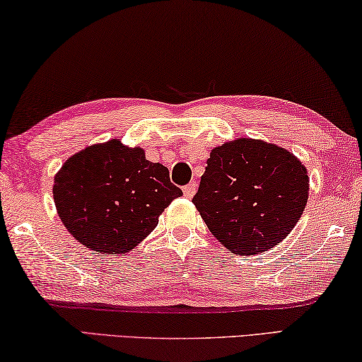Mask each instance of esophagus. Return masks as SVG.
<instances>
[{"instance_id":"obj_1","label":"esophagus","mask_w":362,"mask_h":362,"mask_svg":"<svg viewBox=\"0 0 362 362\" xmlns=\"http://www.w3.org/2000/svg\"><path fill=\"white\" fill-rule=\"evenodd\" d=\"M195 191H197V185H195L194 181L189 182V185H186L185 187H182V192H185V195H186L187 199H192Z\"/></svg>"}]
</instances>
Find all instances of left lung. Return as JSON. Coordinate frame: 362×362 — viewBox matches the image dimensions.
I'll list each match as a JSON object with an SVG mask.
<instances>
[{"label":"left lung","mask_w":362,"mask_h":362,"mask_svg":"<svg viewBox=\"0 0 362 362\" xmlns=\"http://www.w3.org/2000/svg\"><path fill=\"white\" fill-rule=\"evenodd\" d=\"M307 168L289 151L251 138L214 148L192 204L210 232L237 256L274 248L299 223Z\"/></svg>","instance_id":"left-lung-1"}]
</instances>
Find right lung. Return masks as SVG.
<instances>
[{"label": "right lung", "mask_w": 362, "mask_h": 362, "mask_svg": "<svg viewBox=\"0 0 362 362\" xmlns=\"http://www.w3.org/2000/svg\"><path fill=\"white\" fill-rule=\"evenodd\" d=\"M54 202L68 232L87 248L120 255L156 229L182 191L168 168L119 139L69 157L54 180Z\"/></svg>", "instance_id": "add662e5"}]
</instances>
